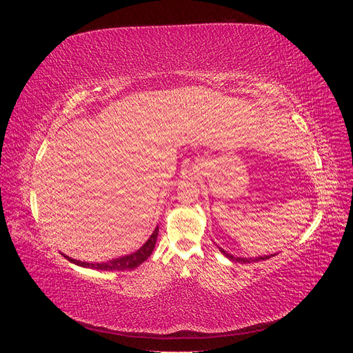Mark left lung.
<instances>
[{
	"label": "left lung",
	"instance_id": "left-lung-1",
	"mask_svg": "<svg viewBox=\"0 0 353 353\" xmlns=\"http://www.w3.org/2000/svg\"><path fill=\"white\" fill-rule=\"evenodd\" d=\"M219 250H221V253H223L227 256L228 259H231V261H234V262H239V263H252V262H259V261H265V259H270V258H272V256H275V254H270V256H259V258H234L232 254H230V253H227L225 250L223 249H221L219 248Z\"/></svg>",
	"mask_w": 353,
	"mask_h": 353
}]
</instances>
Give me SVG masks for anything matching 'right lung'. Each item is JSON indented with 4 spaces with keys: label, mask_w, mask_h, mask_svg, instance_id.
Instances as JSON below:
<instances>
[{
    "label": "right lung",
    "mask_w": 353,
    "mask_h": 353,
    "mask_svg": "<svg viewBox=\"0 0 353 353\" xmlns=\"http://www.w3.org/2000/svg\"><path fill=\"white\" fill-rule=\"evenodd\" d=\"M157 234H159V228H156L153 231V234L150 236L141 249H138L135 253L131 254H126L122 256V258H117V259H112L109 262H97V263H92V262H81L77 259H72L69 256H65V258L74 263V265H79L83 266V268H91V270H100V271H125V270H134L137 266H140L148 256L152 254V252L154 250V245H156V240H157Z\"/></svg>",
    "instance_id": "right-lung-1"
}]
</instances>
